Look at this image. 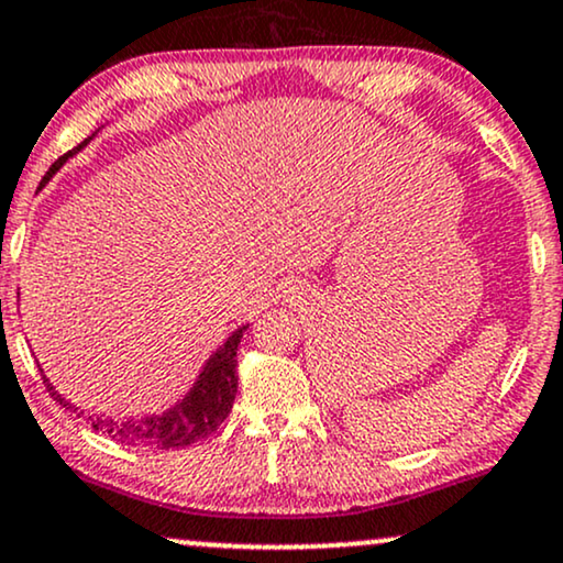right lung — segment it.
Here are the masks:
<instances>
[{"label":"right lung","mask_w":563,"mask_h":563,"mask_svg":"<svg viewBox=\"0 0 563 563\" xmlns=\"http://www.w3.org/2000/svg\"><path fill=\"white\" fill-rule=\"evenodd\" d=\"M85 145H88V140H85L82 145H77L75 151L62 155V158L48 168V174L44 176V181L41 184L52 179L56 170L62 168V163ZM244 330L246 327H239V330L225 340L223 347L212 353V358L205 364V372L199 374V379L195 382V387H191V393L184 397L176 408L163 412V416L142 418V421H113V418L88 416L85 421L92 426V431H101L106 437L122 441V444L155 446V450H179V446H189L199 439H208L210 433H216L218 426L229 418L233 400H236V387H239L236 351H239L241 334H244ZM44 384L48 395H52L56 402L64 405V408H73V405L64 400L52 384H48L46 376H44ZM77 416H82V412H77Z\"/></svg>","instance_id":"add662e5"}]
</instances>
